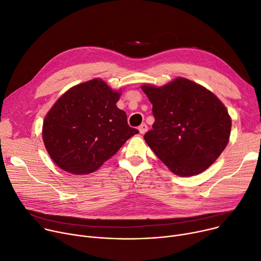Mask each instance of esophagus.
Returning <instances> with one entry per match:
<instances>
[{"mask_svg":"<svg viewBox=\"0 0 261 261\" xmlns=\"http://www.w3.org/2000/svg\"><path fill=\"white\" fill-rule=\"evenodd\" d=\"M138 130H139V133L140 134H145L147 131H148V126L146 124H141L139 127H138Z\"/></svg>","mask_w":261,"mask_h":261,"instance_id":"esophagus-1","label":"esophagus"}]
</instances>
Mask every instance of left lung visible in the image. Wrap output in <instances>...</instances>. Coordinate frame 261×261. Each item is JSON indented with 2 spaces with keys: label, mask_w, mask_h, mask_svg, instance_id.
I'll return each instance as SVG.
<instances>
[{
  "label": "left lung",
  "mask_w": 261,
  "mask_h": 261,
  "mask_svg": "<svg viewBox=\"0 0 261 261\" xmlns=\"http://www.w3.org/2000/svg\"><path fill=\"white\" fill-rule=\"evenodd\" d=\"M141 89L153 105V129L144 138L156 156L181 177L198 175L225 150L231 117L215 93L178 77L163 86Z\"/></svg>",
  "instance_id": "obj_1"
}]
</instances>
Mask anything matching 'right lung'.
Returning a JSON list of instances; mask_svg holds the SVG:
<instances>
[{"label": "right lung", "instance_id": "add662e5", "mask_svg": "<svg viewBox=\"0 0 261 261\" xmlns=\"http://www.w3.org/2000/svg\"><path fill=\"white\" fill-rule=\"evenodd\" d=\"M121 94L102 79H92L69 88L55 102L43 120L42 139L60 169L90 174L138 133L116 107Z\"/></svg>", "mask_w": 261, "mask_h": 261}]
</instances>
